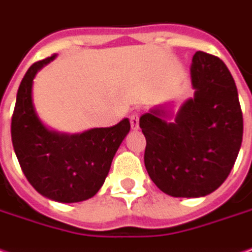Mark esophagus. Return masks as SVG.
Here are the masks:
<instances>
[{
	"mask_svg": "<svg viewBox=\"0 0 252 252\" xmlns=\"http://www.w3.org/2000/svg\"><path fill=\"white\" fill-rule=\"evenodd\" d=\"M130 126H131V129L133 130L138 129V115L137 114H133L131 116H130Z\"/></svg>",
	"mask_w": 252,
	"mask_h": 252,
	"instance_id": "1",
	"label": "esophagus"
}]
</instances>
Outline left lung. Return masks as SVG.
<instances>
[{
    "instance_id": "left-lung-1",
    "label": "left lung",
    "mask_w": 252,
    "mask_h": 252,
    "mask_svg": "<svg viewBox=\"0 0 252 252\" xmlns=\"http://www.w3.org/2000/svg\"><path fill=\"white\" fill-rule=\"evenodd\" d=\"M194 97L175 121L162 106L141 115L144 163L157 187L172 197H204L229 176L243 141L237 87L220 59L197 51L191 63Z\"/></svg>"
}]
</instances>
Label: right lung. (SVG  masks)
<instances>
[{
	"instance_id": "1",
	"label": "right lung",
	"mask_w": 252,
	"mask_h": 252,
	"mask_svg": "<svg viewBox=\"0 0 252 252\" xmlns=\"http://www.w3.org/2000/svg\"><path fill=\"white\" fill-rule=\"evenodd\" d=\"M55 57L33 63L22 79L12 115V144L35 191L58 202H79L95 195L104 185L130 122L126 118L111 127L79 134L48 129L35 114L32 89L37 72Z\"/></svg>"
}]
</instances>
